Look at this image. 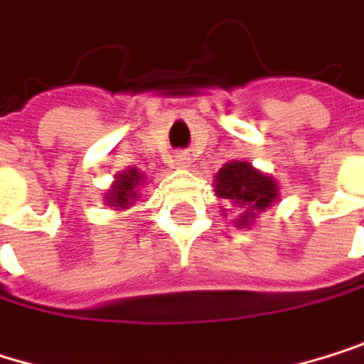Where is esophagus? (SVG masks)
<instances>
[{
    "instance_id": "esophagus-1",
    "label": "esophagus",
    "mask_w": 364,
    "mask_h": 364,
    "mask_svg": "<svg viewBox=\"0 0 364 364\" xmlns=\"http://www.w3.org/2000/svg\"><path fill=\"white\" fill-rule=\"evenodd\" d=\"M174 161H176V166H178V168H188L190 157H188L186 153H178V155H174Z\"/></svg>"
}]
</instances>
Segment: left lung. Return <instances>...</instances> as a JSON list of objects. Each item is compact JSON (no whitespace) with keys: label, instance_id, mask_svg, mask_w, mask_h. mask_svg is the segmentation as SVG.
I'll return each mask as SVG.
<instances>
[{"label":"left lung","instance_id":"obj_1","mask_svg":"<svg viewBox=\"0 0 364 364\" xmlns=\"http://www.w3.org/2000/svg\"><path fill=\"white\" fill-rule=\"evenodd\" d=\"M215 194L218 198H226L232 205L242 207V215L235 218L240 228H248L257 213L267 209L272 203L278 200V183L259 172L248 161H230L224 164L215 174Z\"/></svg>","mask_w":364,"mask_h":364}]
</instances>
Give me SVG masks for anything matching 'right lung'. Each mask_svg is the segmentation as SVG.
Masks as SVG:
<instances>
[{
	"instance_id": "obj_1",
	"label": "right lung",
	"mask_w": 364,
	"mask_h": 364,
	"mask_svg": "<svg viewBox=\"0 0 364 364\" xmlns=\"http://www.w3.org/2000/svg\"><path fill=\"white\" fill-rule=\"evenodd\" d=\"M114 178H116V181H114L112 190H109L107 196H105V203H107L109 207L118 209V211L129 209V207H132V205L140 198L138 188L144 183V174H142L138 168H129V170L116 174Z\"/></svg>"
}]
</instances>
